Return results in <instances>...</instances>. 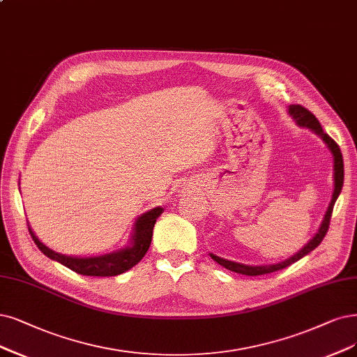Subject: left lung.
Wrapping results in <instances>:
<instances>
[{
    "label": "left lung",
    "instance_id": "1",
    "mask_svg": "<svg viewBox=\"0 0 357 357\" xmlns=\"http://www.w3.org/2000/svg\"><path fill=\"white\" fill-rule=\"evenodd\" d=\"M288 113L293 116V119L297 122V125L309 128L314 132V134H318L325 141V144L328 145V149L331 150L333 157H334V192H333V200H331V203H329V207L326 210L325 218L322 220V225H321L318 234H316L313 238L305 247H303L297 255H294L293 257H289V259H287L281 263H276V265H265V266H248V265H243V263L231 261V260H227V259L218 257L215 255H210V257H212L215 261H218L219 265H222L223 268H227L232 272L241 273V275H248V276H256V275H266V273H271V272L281 271V269H284L289 265H293V263H296L301 257H305L306 255H309L312 250H314L316 247L321 244V241L325 238V235L328 232L329 220H331V216H333L334 204H335L338 195L341 192L342 182H344V163H342V154H341L338 144L328 134H325L318 119H316L314 114H312L307 109H305L300 104H293V105H289Z\"/></svg>",
    "mask_w": 357,
    "mask_h": 357
}]
</instances>
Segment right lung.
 Instances as JSON below:
<instances>
[{"instance_id":"obj_1","label":"right lung","mask_w":357,"mask_h":357,"mask_svg":"<svg viewBox=\"0 0 357 357\" xmlns=\"http://www.w3.org/2000/svg\"><path fill=\"white\" fill-rule=\"evenodd\" d=\"M162 213L163 208L155 207L151 208L150 212L139 216L135 223L134 236H132V245L121 250V252H113L110 255H104L98 257H70L59 255L39 241L36 238V235L32 232V229L29 227L28 228L33 243L47 257L60 261L61 265L68 266L73 272L86 276H116L119 273L129 271L132 266H135L145 256V253H147L153 238V228L155 219Z\"/></svg>"}]
</instances>
